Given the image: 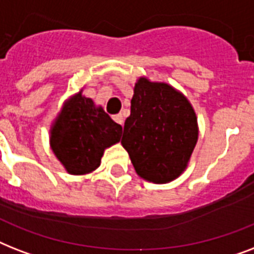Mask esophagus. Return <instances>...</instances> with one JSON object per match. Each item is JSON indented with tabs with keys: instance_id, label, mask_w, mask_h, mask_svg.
Wrapping results in <instances>:
<instances>
[{
	"instance_id": "34e87169",
	"label": "esophagus",
	"mask_w": 254,
	"mask_h": 254,
	"mask_svg": "<svg viewBox=\"0 0 254 254\" xmlns=\"http://www.w3.org/2000/svg\"><path fill=\"white\" fill-rule=\"evenodd\" d=\"M113 120H115L117 124H120V125H124V116L121 115V113L113 116Z\"/></svg>"
}]
</instances>
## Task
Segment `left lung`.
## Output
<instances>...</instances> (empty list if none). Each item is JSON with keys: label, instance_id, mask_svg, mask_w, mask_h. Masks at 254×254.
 Listing matches in <instances>:
<instances>
[{"label": "left lung", "instance_id": "8db88e82", "mask_svg": "<svg viewBox=\"0 0 254 254\" xmlns=\"http://www.w3.org/2000/svg\"><path fill=\"white\" fill-rule=\"evenodd\" d=\"M121 143L145 181L169 183L186 170L197 141V119L183 93L139 77Z\"/></svg>", "mask_w": 254, "mask_h": 254}]
</instances>
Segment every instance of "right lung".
Instances as JSON below:
<instances>
[{
  "mask_svg": "<svg viewBox=\"0 0 254 254\" xmlns=\"http://www.w3.org/2000/svg\"><path fill=\"white\" fill-rule=\"evenodd\" d=\"M123 127L81 91L69 97L50 130L54 154L72 175L92 173L107 147L120 142Z\"/></svg>",
  "mask_w": 254,
  "mask_h": 254,
  "instance_id": "obj_1",
  "label": "right lung"
}]
</instances>
